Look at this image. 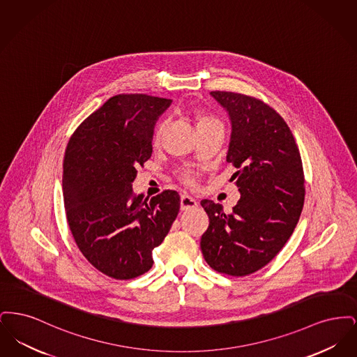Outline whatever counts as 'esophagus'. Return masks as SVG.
<instances>
[{
    "label": "esophagus",
    "instance_id": "esophagus-1",
    "mask_svg": "<svg viewBox=\"0 0 357 357\" xmlns=\"http://www.w3.org/2000/svg\"><path fill=\"white\" fill-rule=\"evenodd\" d=\"M197 204H198V202L192 197H190L187 194H183L181 197V208L182 210H191V208L197 207Z\"/></svg>",
    "mask_w": 357,
    "mask_h": 357
}]
</instances>
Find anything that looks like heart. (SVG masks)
I'll return each instance as SVG.
<instances>
[{
  "label": "heart",
  "mask_w": 357,
  "mask_h": 357,
  "mask_svg": "<svg viewBox=\"0 0 357 357\" xmlns=\"http://www.w3.org/2000/svg\"><path fill=\"white\" fill-rule=\"evenodd\" d=\"M213 123H220L218 120L215 119L214 116H210V115H204L201 114L198 115L197 118V124L198 127L199 126H204V124H213ZM162 131H163V123H160L156 128H155V132H153V140H159V137L162 135ZM181 178L186 182V183H192L194 182V172L188 169L181 171Z\"/></svg>",
  "instance_id": "1"
}]
</instances>
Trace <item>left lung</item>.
<instances>
[{
    "label": "left lung",
    "instance_id": "left-lung-1",
    "mask_svg": "<svg viewBox=\"0 0 357 357\" xmlns=\"http://www.w3.org/2000/svg\"><path fill=\"white\" fill-rule=\"evenodd\" d=\"M210 93L231 121L226 162L237 170L230 181L241 198L229 214L220 204L201 202L210 220L201 249L211 269L242 277L268 265L293 234L305 198L303 162L272 107L242 93Z\"/></svg>",
    "mask_w": 357,
    "mask_h": 357
}]
</instances>
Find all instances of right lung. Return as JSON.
Masks as SVG:
<instances>
[{"label": "right lung", "mask_w": 357, "mask_h": 357, "mask_svg": "<svg viewBox=\"0 0 357 357\" xmlns=\"http://www.w3.org/2000/svg\"><path fill=\"white\" fill-rule=\"evenodd\" d=\"M172 100L144 93L116 95L76 128L63 163V194L70 233L99 272L131 280L153 268L175 221L181 197L165 190L134 195L137 166L153 153V127Z\"/></svg>", "instance_id": "1"}]
</instances>
